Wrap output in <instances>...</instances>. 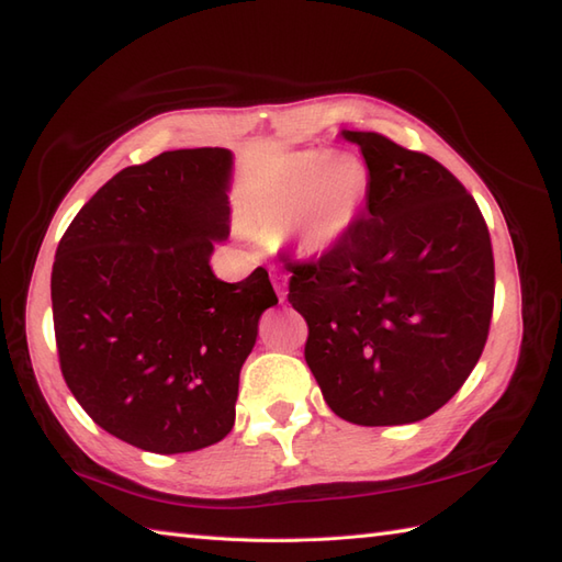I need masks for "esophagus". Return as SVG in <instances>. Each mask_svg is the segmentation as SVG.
Instances as JSON below:
<instances>
[{
  "mask_svg": "<svg viewBox=\"0 0 562 562\" xmlns=\"http://www.w3.org/2000/svg\"><path fill=\"white\" fill-rule=\"evenodd\" d=\"M272 284H274V292H278V300H280V302L288 300V288H284V284H288V282H284V274L274 272V274H272Z\"/></svg>",
  "mask_w": 562,
  "mask_h": 562,
  "instance_id": "obj_1",
  "label": "esophagus"
}]
</instances>
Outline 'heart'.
Masks as SVG:
<instances>
[{
    "label": "heart",
    "mask_w": 562,
    "mask_h": 562,
    "mask_svg": "<svg viewBox=\"0 0 562 562\" xmlns=\"http://www.w3.org/2000/svg\"><path fill=\"white\" fill-rule=\"evenodd\" d=\"M369 198V169L352 154L302 151L250 200L246 226L256 234L294 229L304 254H324L352 229Z\"/></svg>",
    "instance_id": "1"
}]
</instances>
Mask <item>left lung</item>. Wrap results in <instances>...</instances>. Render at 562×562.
<instances>
[{"mask_svg":"<svg viewBox=\"0 0 562 562\" xmlns=\"http://www.w3.org/2000/svg\"><path fill=\"white\" fill-rule=\"evenodd\" d=\"M369 169L367 212L340 241L290 262V304L328 408L355 425H408L473 372L495 300L487 224L459 178L379 133L342 130Z\"/></svg>","mask_w":562,"mask_h":562,"instance_id":"left-lung-1","label":"left lung"}]
</instances>
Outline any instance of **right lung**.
Segmentation results:
<instances>
[{
	"mask_svg": "<svg viewBox=\"0 0 562 562\" xmlns=\"http://www.w3.org/2000/svg\"><path fill=\"white\" fill-rule=\"evenodd\" d=\"M232 151H164L115 173L59 238L50 296L59 369L105 432L183 453L232 432L238 374L278 304L268 270L214 278L229 236Z\"/></svg>",
	"mask_w": 562,
	"mask_h": 562,
	"instance_id": "1",
	"label": "right lung"
}]
</instances>
